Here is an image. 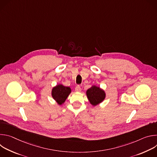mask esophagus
<instances>
[{
	"label": "esophagus",
	"mask_w": 157,
	"mask_h": 157,
	"mask_svg": "<svg viewBox=\"0 0 157 157\" xmlns=\"http://www.w3.org/2000/svg\"><path fill=\"white\" fill-rule=\"evenodd\" d=\"M75 91H77V92H80V91H81V89L80 86L78 85V86H76V87H75Z\"/></svg>",
	"instance_id": "obj_1"
}]
</instances>
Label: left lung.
I'll return each instance as SVG.
<instances>
[{
  "instance_id": "8db88e82",
  "label": "left lung",
  "mask_w": 157,
  "mask_h": 157,
  "mask_svg": "<svg viewBox=\"0 0 157 157\" xmlns=\"http://www.w3.org/2000/svg\"><path fill=\"white\" fill-rule=\"evenodd\" d=\"M86 94L89 102L93 105H96L101 103L105 97L104 91L99 87H96L95 86H92L91 88L87 89Z\"/></svg>"
}]
</instances>
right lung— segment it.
<instances>
[{
	"label": "right lung",
	"mask_w": 157,
	"mask_h": 157,
	"mask_svg": "<svg viewBox=\"0 0 157 157\" xmlns=\"http://www.w3.org/2000/svg\"><path fill=\"white\" fill-rule=\"evenodd\" d=\"M71 89L69 87H66L61 84H59L52 89V96L58 104L61 105L64 102L71 93Z\"/></svg>",
	"instance_id": "1"
}]
</instances>
